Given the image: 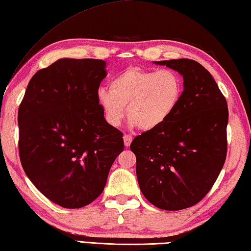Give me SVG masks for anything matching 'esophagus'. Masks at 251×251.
Returning a JSON list of instances; mask_svg holds the SVG:
<instances>
[{
    "instance_id": "obj_1",
    "label": "esophagus",
    "mask_w": 251,
    "mask_h": 251,
    "mask_svg": "<svg viewBox=\"0 0 251 251\" xmlns=\"http://www.w3.org/2000/svg\"><path fill=\"white\" fill-rule=\"evenodd\" d=\"M123 138H124V145H125V147H129L130 144H131V141H132V137L130 135H124V137H123Z\"/></svg>"
}]
</instances>
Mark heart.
<instances>
[{
  "mask_svg": "<svg viewBox=\"0 0 251 251\" xmlns=\"http://www.w3.org/2000/svg\"><path fill=\"white\" fill-rule=\"evenodd\" d=\"M183 78L172 70L152 71L129 67L113 78L109 88H100L97 100L112 126L127 116L138 128L152 130L170 120L183 96Z\"/></svg>",
  "mask_w": 251,
  "mask_h": 251,
  "instance_id": "obj_1",
  "label": "heart"
}]
</instances>
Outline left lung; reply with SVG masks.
<instances>
[{
    "mask_svg": "<svg viewBox=\"0 0 251 251\" xmlns=\"http://www.w3.org/2000/svg\"><path fill=\"white\" fill-rule=\"evenodd\" d=\"M184 79L177 110L158 128L132 140L142 195L155 207L177 211L207 195L227 152V103L205 68L189 58L158 61Z\"/></svg>",
    "mask_w": 251,
    "mask_h": 251,
    "instance_id": "1",
    "label": "left lung"
}]
</instances>
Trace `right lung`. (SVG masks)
<instances>
[{"label": "right lung", "mask_w": 251, "mask_h": 251, "mask_svg": "<svg viewBox=\"0 0 251 251\" xmlns=\"http://www.w3.org/2000/svg\"><path fill=\"white\" fill-rule=\"evenodd\" d=\"M105 76L102 60L61 58L34 74L19 105L23 169L63 208H82L99 197L124 150L123 134L105 121L97 100Z\"/></svg>", "instance_id": "add662e5"}]
</instances>
